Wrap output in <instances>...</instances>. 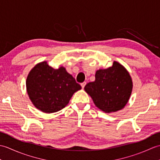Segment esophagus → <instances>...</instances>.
I'll return each instance as SVG.
<instances>
[{
    "instance_id": "esophagus-1",
    "label": "esophagus",
    "mask_w": 160,
    "mask_h": 160,
    "mask_svg": "<svg viewBox=\"0 0 160 160\" xmlns=\"http://www.w3.org/2000/svg\"><path fill=\"white\" fill-rule=\"evenodd\" d=\"M86 82H83L82 83H81L80 84H81V87H82V89H84V86H85L86 85Z\"/></svg>"
}]
</instances>
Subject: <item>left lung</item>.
<instances>
[{"mask_svg": "<svg viewBox=\"0 0 160 160\" xmlns=\"http://www.w3.org/2000/svg\"><path fill=\"white\" fill-rule=\"evenodd\" d=\"M96 80L84 87V91L94 104L105 113L116 112L127 104L132 89L130 74L121 64L114 61L113 65L96 73Z\"/></svg>", "mask_w": 160, "mask_h": 160, "instance_id": "1", "label": "left lung"}]
</instances>
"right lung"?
I'll use <instances>...</instances> for the list:
<instances>
[{
	"mask_svg": "<svg viewBox=\"0 0 160 160\" xmlns=\"http://www.w3.org/2000/svg\"><path fill=\"white\" fill-rule=\"evenodd\" d=\"M27 91L33 104L44 113H55L65 107L73 93L82 89L63 67L55 69L47 62H40L30 71Z\"/></svg>",
	"mask_w": 160,
	"mask_h": 160,
	"instance_id": "right-lung-1",
	"label": "right lung"
}]
</instances>
